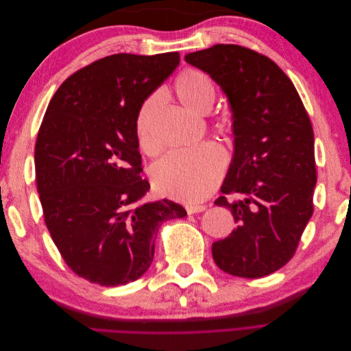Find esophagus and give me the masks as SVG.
Returning a JSON list of instances; mask_svg holds the SVG:
<instances>
[{
	"instance_id": "1",
	"label": "esophagus",
	"mask_w": 351,
	"mask_h": 351,
	"mask_svg": "<svg viewBox=\"0 0 351 351\" xmlns=\"http://www.w3.org/2000/svg\"><path fill=\"white\" fill-rule=\"evenodd\" d=\"M206 209L205 205H186L187 214H199V212H204Z\"/></svg>"
}]
</instances>
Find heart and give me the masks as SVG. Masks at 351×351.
I'll list each match as a JSON object with an SVG mask.
<instances>
[{"label":"heart","instance_id":"heart-1","mask_svg":"<svg viewBox=\"0 0 351 351\" xmlns=\"http://www.w3.org/2000/svg\"><path fill=\"white\" fill-rule=\"evenodd\" d=\"M178 101L193 114H206L217 98L212 79L199 69L184 70L176 80ZM161 95L152 93L141 105L134 121L136 141L146 154H155L152 121ZM227 167V154L217 143H205L192 151H176L156 161L151 177L159 193L183 202H199L210 195Z\"/></svg>","mask_w":351,"mask_h":351}]
</instances>
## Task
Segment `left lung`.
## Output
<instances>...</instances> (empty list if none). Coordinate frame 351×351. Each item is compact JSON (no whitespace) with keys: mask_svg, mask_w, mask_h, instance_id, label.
<instances>
[{"mask_svg":"<svg viewBox=\"0 0 351 351\" xmlns=\"http://www.w3.org/2000/svg\"><path fill=\"white\" fill-rule=\"evenodd\" d=\"M184 58L219 84L232 111L234 158L215 205L237 228L212 244V256L227 274L265 277L294 256L313 214L311 119L289 76L256 51L218 44Z\"/></svg>","mask_w":351,"mask_h":351,"instance_id":"8db88e82","label":"left lung"}]
</instances>
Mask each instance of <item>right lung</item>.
<instances>
[{
    "instance_id": "add662e5",
    "label": "right lung",
    "mask_w": 351,
    "mask_h": 351,
    "mask_svg": "<svg viewBox=\"0 0 351 351\" xmlns=\"http://www.w3.org/2000/svg\"><path fill=\"white\" fill-rule=\"evenodd\" d=\"M180 64L178 52L114 54L62 82L35 145L45 224L67 267L105 287L136 281L154 261L158 230L187 215L171 200L143 202L134 121Z\"/></svg>"
}]
</instances>
